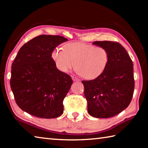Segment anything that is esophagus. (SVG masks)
Listing matches in <instances>:
<instances>
[{"mask_svg": "<svg viewBox=\"0 0 148 148\" xmlns=\"http://www.w3.org/2000/svg\"><path fill=\"white\" fill-rule=\"evenodd\" d=\"M72 79H73V81H74V82H79V79L77 78V77H75V76H72Z\"/></svg>", "mask_w": 148, "mask_h": 148, "instance_id": "34e87169", "label": "esophagus"}]
</instances>
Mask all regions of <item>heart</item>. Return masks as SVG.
<instances>
[{"mask_svg": "<svg viewBox=\"0 0 148 148\" xmlns=\"http://www.w3.org/2000/svg\"><path fill=\"white\" fill-rule=\"evenodd\" d=\"M51 58L61 72L68 73L76 64L77 73L84 78L93 79L101 76L106 69L109 53L104 47L71 42L65 44L63 50L61 48L53 49Z\"/></svg>", "mask_w": 148, "mask_h": 148, "instance_id": "obj_1", "label": "heart"}]
</instances>
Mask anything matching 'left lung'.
I'll return each instance as SVG.
<instances>
[{
	"label": "left lung",
	"instance_id": "left-lung-1",
	"mask_svg": "<svg viewBox=\"0 0 148 148\" xmlns=\"http://www.w3.org/2000/svg\"><path fill=\"white\" fill-rule=\"evenodd\" d=\"M94 45L106 48L109 53L106 69L99 77L82 81L89 115L108 118L127 108L134 89L133 63L123 47L117 42L95 41Z\"/></svg>",
	"mask_w": 148,
	"mask_h": 148
}]
</instances>
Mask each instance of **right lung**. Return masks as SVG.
Masks as SVG:
<instances>
[{"label": "right lung", "mask_w": 148, "mask_h": 148, "mask_svg": "<svg viewBox=\"0 0 148 148\" xmlns=\"http://www.w3.org/2000/svg\"><path fill=\"white\" fill-rule=\"evenodd\" d=\"M68 40L57 35H40L25 44L12 65L10 86L22 110L40 118L58 117L63 100L73 82L55 64L51 52Z\"/></svg>", "instance_id": "right-lung-1"}]
</instances>
